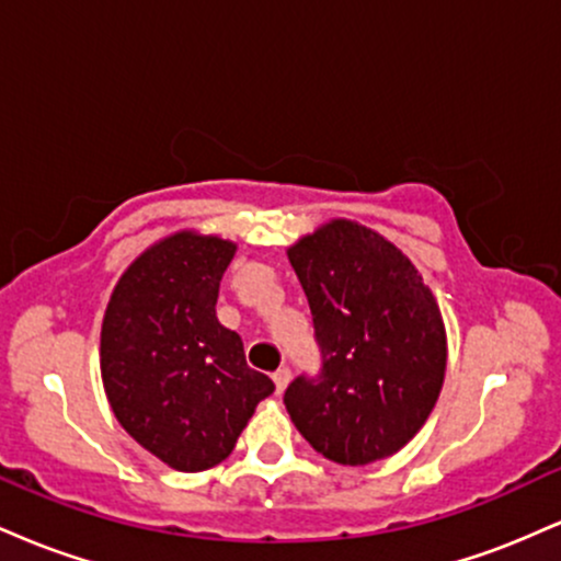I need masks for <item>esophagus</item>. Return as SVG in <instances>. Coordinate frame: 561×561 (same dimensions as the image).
<instances>
[{"mask_svg": "<svg viewBox=\"0 0 561 561\" xmlns=\"http://www.w3.org/2000/svg\"><path fill=\"white\" fill-rule=\"evenodd\" d=\"M272 377H274L276 392H285V388H287V382H289V369H287V366H279V369H276Z\"/></svg>", "mask_w": 561, "mask_h": 561, "instance_id": "1", "label": "esophagus"}]
</instances>
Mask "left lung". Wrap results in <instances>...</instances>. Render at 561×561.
I'll list each match as a JSON object with an SVG mask.
<instances>
[{
	"label": "left lung",
	"mask_w": 561,
	"mask_h": 561,
	"mask_svg": "<svg viewBox=\"0 0 561 561\" xmlns=\"http://www.w3.org/2000/svg\"><path fill=\"white\" fill-rule=\"evenodd\" d=\"M313 317L319 377L285 390L298 433L337 465L401 450L446 377L440 308L396 244L356 221L324 224L287 250Z\"/></svg>",
	"instance_id": "obj_1"
}]
</instances>
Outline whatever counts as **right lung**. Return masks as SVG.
<instances>
[{
	"label": "right lung",
	"mask_w": 561,
	"mask_h": 561,
	"mask_svg": "<svg viewBox=\"0 0 561 561\" xmlns=\"http://www.w3.org/2000/svg\"><path fill=\"white\" fill-rule=\"evenodd\" d=\"M237 244L179 231L139 255L115 285L100 369L115 420L179 472L221 465L274 382L244 362L240 334L216 319Z\"/></svg>",
	"instance_id": "1"
}]
</instances>
